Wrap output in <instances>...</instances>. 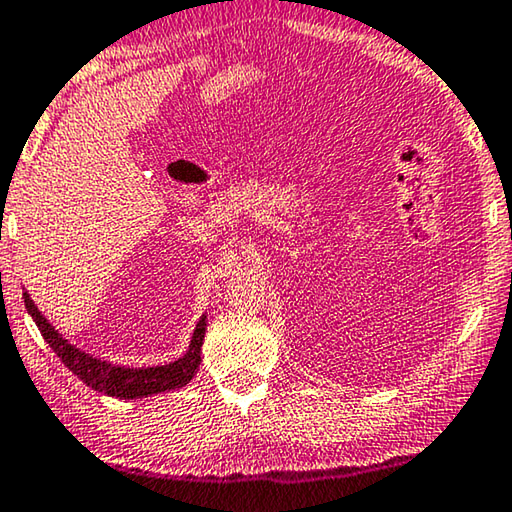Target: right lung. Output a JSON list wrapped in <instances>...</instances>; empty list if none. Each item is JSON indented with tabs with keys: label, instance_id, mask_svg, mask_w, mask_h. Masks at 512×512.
<instances>
[{
	"label": "right lung",
	"instance_id": "add662e5",
	"mask_svg": "<svg viewBox=\"0 0 512 512\" xmlns=\"http://www.w3.org/2000/svg\"><path fill=\"white\" fill-rule=\"evenodd\" d=\"M24 307H27L31 319L36 321L40 335L45 337V342L52 346V351L59 355L61 362L75 373L77 378L84 380L88 387H93L95 392L116 396V399H141V396H152L159 392H170V389L184 387L193 378V373L198 371L200 364V346L205 339V316H202L196 332H193L191 348L186 351L184 358H180L166 367H150V369H123L113 367L109 362L95 360L93 355L81 353L79 348L68 344L59 332H56L50 323L45 321V316L38 312L34 300L29 298L24 291Z\"/></svg>",
	"mask_w": 512,
	"mask_h": 512
}]
</instances>
